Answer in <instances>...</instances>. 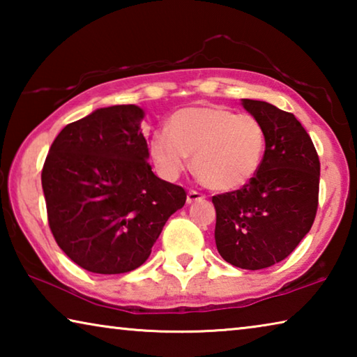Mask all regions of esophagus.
Here are the masks:
<instances>
[{
	"instance_id": "obj_1",
	"label": "esophagus",
	"mask_w": 357,
	"mask_h": 357,
	"mask_svg": "<svg viewBox=\"0 0 357 357\" xmlns=\"http://www.w3.org/2000/svg\"><path fill=\"white\" fill-rule=\"evenodd\" d=\"M203 198H204L203 193L197 192V190H189V192H187V203H189V204L195 203V202H200V200H203Z\"/></svg>"
}]
</instances>
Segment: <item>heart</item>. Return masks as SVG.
I'll use <instances>...</instances> for the list:
<instances>
[{
    "instance_id": "1",
    "label": "heart",
    "mask_w": 357,
    "mask_h": 357,
    "mask_svg": "<svg viewBox=\"0 0 357 357\" xmlns=\"http://www.w3.org/2000/svg\"><path fill=\"white\" fill-rule=\"evenodd\" d=\"M266 151L263 124L252 114L222 105H195L174 112L168 128L153 132L149 155L157 173L174 181L192 167L213 190L241 189L257 176Z\"/></svg>"
}]
</instances>
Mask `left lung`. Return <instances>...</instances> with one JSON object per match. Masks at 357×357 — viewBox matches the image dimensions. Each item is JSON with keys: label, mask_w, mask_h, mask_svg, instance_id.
Returning <instances> with one entry per match:
<instances>
[{"label": "left lung", "mask_w": 357, "mask_h": 357, "mask_svg": "<svg viewBox=\"0 0 357 357\" xmlns=\"http://www.w3.org/2000/svg\"><path fill=\"white\" fill-rule=\"evenodd\" d=\"M263 124L266 151L257 176L243 189L213 197L215 245L227 263L264 269L285 259L310 231L318 208L319 159L293 113L243 99Z\"/></svg>", "instance_id": "left-lung-1"}]
</instances>
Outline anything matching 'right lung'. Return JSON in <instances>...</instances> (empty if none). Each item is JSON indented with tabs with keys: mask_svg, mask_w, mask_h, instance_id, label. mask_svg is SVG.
Masks as SVG:
<instances>
[{
	"mask_svg": "<svg viewBox=\"0 0 357 357\" xmlns=\"http://www.w3.org/2000/svg\"><path fill=\"white\" fill-rule=\"evenodd\" d=\"M137 105L98 108L66 126L48 151L42 189L56 244L94 274H124L151 255L185 190L157 178Z\"/></svg>",
	"mask_w": 357,
	"mask_h": 357,
	"instance_id": "right-lung-1",
	"label": "right lung"
}]
</instances>
